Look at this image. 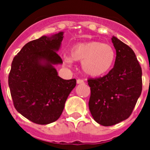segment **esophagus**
I'll use <instances>...</instances> for the list:
<instances>
[{
	"label": "esophagus",
	"instance_id": "obj_1",
	"mask_svg": "<svg viewBox=\"0 0 150 150\" xmlns=\"http://www.w3.org/2000/svg\"><path fill=\"white\" fill-rule=\"evenodd\" d=\"M84 81L82 79H77V84H83Z\"/></svg>",
	"mask_w": 150,
	"mask_h": 150
}]
</instances>
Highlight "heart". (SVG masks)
Wrapping results in <instances>:
<instances>
[{"mask_svg":"<svg viewBox=\"0 0 150 150\" xmlns=\"http://www.w3.org/2000/svg\"><path fill=\"white\" fill-rule=\"evenodd\" d=\"M115 56L114 49L110 44L90 41L75 44L71 49V56L64 55L62 60L65 65H71L74 61H80L87 75L97 77L111 69Z\"/></svg>","mask_w":150,"mask_h":150,"instance_id":"1","label":"heart"}]
</instances>
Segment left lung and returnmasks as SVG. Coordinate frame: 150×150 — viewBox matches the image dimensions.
<instances>
[{
  "label": "left lung",
  "mask_w": 150,
  "mask_h": 150,
  "mask_svg": "<svg viewBox=\"0 0 150 150\" xmlns=\"http://www.w3.org/2000/svg\"><path fill=\"white\" fill-rule=\"evenodd\" d=\"M116 50L114 68L107 75L90 79L89 110L103 126H111L129 117L142 93V68L132 49L113 36Z\"/></svg>",
  "instance_id": "8db88e82"
}]
</instances>
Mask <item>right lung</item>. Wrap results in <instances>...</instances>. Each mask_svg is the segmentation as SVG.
I'll return each instance as SVG.
<instances>
[{"mask_svg":"<svg viewBox=\"0 0 150 150\" xmlns=\"http://www.w3.org/2000/svg\"><path fill=\"white\" fill-rule=\"evenodd\" d=\"M64 32L30 41L14 57L8 86L17 111L38 125L54 122L62 114L75 79L58 76L55 65L63 61L57 54Z\"/></svg>","mask_w":150,"mask_h":150,"instance_id":"add662e5","label":"right lung"}]
</instances>
